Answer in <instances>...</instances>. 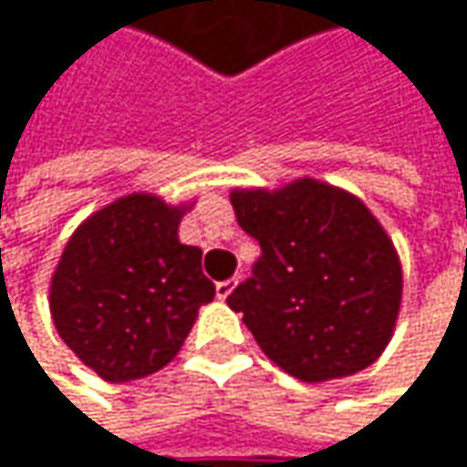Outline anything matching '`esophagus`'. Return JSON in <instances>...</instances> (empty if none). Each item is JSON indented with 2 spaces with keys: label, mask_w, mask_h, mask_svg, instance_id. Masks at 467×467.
I'll return each mask as SVG.
<instances>
[{
  "label": "esophagus",
  "mask_w": 467,
  "mask_h": 467,
  "mask_svg": "<svg viewBox=\"0 0 467 467\" xmlns=\"http://www.w3.org/2000/svg\"><path fill=\"white\" fill-rule=\"evenodd\" d=\"M234 284H237V281H219V284H216V297H219V300H227L234 292Z\"/></svg>",
  "instance_id": "obj_1"
}]
</instances>
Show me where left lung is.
Masks as SVG:
<instances>
[{
	"label": "left lung",
	"mask_w": 467,
	"mask_h": 467,
	"mask_svg": "<svg viewBox=\"0 0 467 467\" xmlns=\"http://www.w3.org/2000/svg\"><path fill=\"white\" fill-rule=\"evenodd\" d=\"M230 202L262 256L227 306L259 348L308 384L373 365L395 332L403 270L365 202L314 178L234 189Z\"/></svg>",
	"instance_id": "left-lung-1"
}]
</instances>
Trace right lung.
Listing matches in <instances>:
<instances>
[{
  "label": "right lung",
  "mask_w": 467,
  "mask_h": 467,
  "mask_svg": "<svg viewBox=\"0 0 467 467\" xmlns=\"http://www.w3.org/2000/svg\"><path fill=\"white\" fill-rule=\"evenodd\" d=\"M189 205L127 194L67 240L50 278V317L75 357L110 384L161 370L200 306L216 297L202 251L178 240Z\"/></svg>",
  "instance_id": "add662e5"
}]
</instances>
